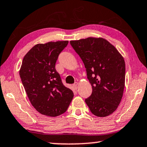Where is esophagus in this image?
<instances>
[{
	"mask_svg": "<svg viewBox=\"0 0 147 147\" xmlns=\"http://www.w3.org/2000/svg\"><path fill=\"white\" fill-rule=\"evenodd\" d=\"M77 85H78V83H77V82H75V83L72 85V87H73L74 89H75V90L77 89Z\"/></svg>",
	"mask_w": 147,
	"mask_h": 147,
	"instance_id": "esophagus-1",
	"label": "esophagus"
}]
</instances>
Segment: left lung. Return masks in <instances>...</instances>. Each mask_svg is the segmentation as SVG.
Returning a JSON list of instances; mask_svg holds the SVG:
<instances>
[{
    "label": "left lung",
    "mask_w": 147,
    "mask_h": 147,
    "mask_svg": "<svg viewBox=\"0 0 147 147\" xmlns=\"http://www.w3.org/2000/svg\"><path fill=\"white\" fill-rule=\"evenodd\" d=\"M83 60L92 86L85 103L95 116L106 117L116 111L125 85V62L118 50L105 39L87 38L70 41Z\"/></svg>",
    "instance_id": "8db88e82"
}]
</instances>
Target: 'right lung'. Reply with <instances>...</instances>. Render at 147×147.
Segmentation results:
<instances>
[{"label": "right lung", "instance_id": "add662e5", "mask_svg": "<svg viewBox=\"0 0 147 147\" xmlns=\"http://www.w3.org/2000/svg\"><path fill=\"white\" fill-rule=\"evenodd\" d=\"M68 41L34 46L23 59L19 75L31 105L38 112L56 117L67 110L73 92L62 83L55 64Z\"/></svg>", "mask_w": 147, "mask_h": 147}]
</instances>
